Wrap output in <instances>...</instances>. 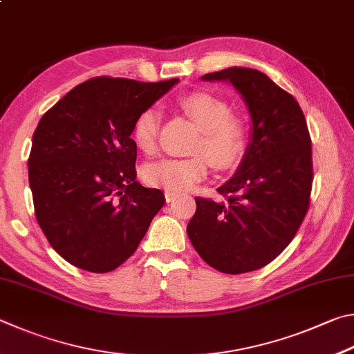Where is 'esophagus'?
Returning <instances> with one entry per match:
<instances>
[{"label": "esophagus", "instance_id": "esophagus-1", "mask_svg": "<svg viewBox=\"0 0 354 354\" xmlns=\"http://www.w3.org/2000/svg\"><path fill=\"white\" fill-rule=\"evenodd\" d=\"M178 194L177 193H172V191H165V199H166V202L167 203H169V202H172L174 199H176V197H177Z\"/></svg>", "mask_w": 354, "mask_h": 354}]
</instances>
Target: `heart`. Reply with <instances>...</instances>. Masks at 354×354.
Here are the masks:
<instances>
[{
    "label": "heart",
    "instance_id": "1",
    "mask_svg": "<svg viewBox=\"0 0 354 354\" xmlns=\"http://www.w3.org/2000/svg\"><path fill=\"white\" fill-rule=\"evenodd\" d=\"M182 110L201 129L193 151L185 158H163L142 167L147 185L172 193H183L207 177L209 161L216 169H228L238 165L247 147V129L239 118L232 115L227 102L205 91H194L180 97ZM160 111L153 107L136 116L132 138L142 152L152 153L157 147Z\"/></svg>",
    "mask_w": 354,
    "mask_h": 354
}]
</instances>
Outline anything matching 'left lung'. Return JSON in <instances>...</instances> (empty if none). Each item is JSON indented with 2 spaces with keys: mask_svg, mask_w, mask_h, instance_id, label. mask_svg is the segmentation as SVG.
<instances>
[{
  "mask_svg": "<svg viewBox=\"0 0 354 354\" xmlns=\"http://www.w3.org/2000/svg\"><path fill=\"white\" fill-rule=\"evenodd\" d=\"M202 80L230 82L238 90L252 132L234 176L218 188L227 202L196 197L187 232L213 269L245 274L274 261L305 219L313 185L311 138L299 102L264 73L232 66Z\"/></svg>",
  "mask_w": 354,
  "mask_h": 354,
  "instance_id": "1",
  "label": "left lung"
}]
</instances>
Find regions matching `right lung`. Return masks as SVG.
Here are the masks:
<instances>
[{"instance_id": "right-lung-1", "label": "right lung", "mask_w": 354, "mask_h": 354, "mask_svg": "<svg viewBox=\"0 0 354 354\" xmlns=\"http://www.w3.org/2000/svg\"><path fill=\"white\" fill-rule=\"evenodd\" d=\"M176 84L93 77L41 116L29 187L41 232L70 264L95 274L120 268L165 205L160 189L135 180L130 135L136 116Z\"/></svg>"}]
</instances>
